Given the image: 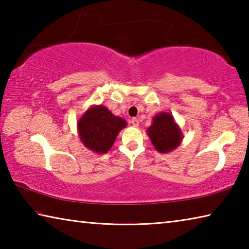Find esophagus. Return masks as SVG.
Masks as SVG:
<instances>
[{
	"instance_id": "1",
	"label": "esophagus",
	"mask_w": 249,
	"mask_h": 249,
	"mask_svg": "<svg viewBox=\"0 0 249 249\" xmlns=\"http://www.w3.org/2000/svg\"><path fill=\"white\" fill-rule=\"evenodd\" d=\"M130 124H132L133 126H138V124H140V121H138V119H136V117H133V119L130 120Z\"/></svg>"
}]
</instances>
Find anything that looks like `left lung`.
Listing matches in <instances>:
<instances>
[{"instance_id":"left-lung-1","label":"left lung","mask_w":249,"mask_h":249,"mask_svg":"<svg viewBox=\"0 0 249 249\" xmlns=\"http://www.w3.org/2000/svg\"><path fill=\"white\" fill-rule=\"evenodd\" d=\"M151 142L159 153H169L179 146L182 140L180 128L170 113H160L154 117L153 125L147 130Z\"/></svg>"}]
</instances>
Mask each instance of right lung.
Listing matches in <instances>:
<instances>
[{"mask_svg":"<svg viewBox=\"0 0 249 249\" xmlns=\"http://www.w3.org/2000/svg\"><path fill=\"white\" fill-rule=\"evenodd\" d=\"M125 126V120L98 105L84 113L78 123V130L84 146L98 154H104L111 149L117 134Z\"/></svg>","mask_w":249,"mask_h":249,"instance_id":"add662e5","label":"right lung"}]
</instances>
